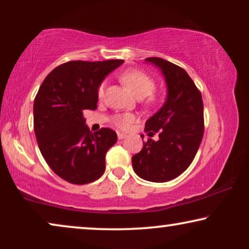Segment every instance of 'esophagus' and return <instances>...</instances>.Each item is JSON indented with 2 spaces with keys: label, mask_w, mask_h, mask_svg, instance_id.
<instances>
[{
  "label": "esophagus",
  "mask_w": 249,
  "mask_h": 249,
  "mask_svg": "<svg viewBox=\"0 0 249 249\" xmlns=\"http://www.w3.org/2000/svg\"><path fill=\"white\" fill-rule=\"evenodd\" d=\"M128 136L125 135V134H121V132H118V138L119 139H124V138H127Z\"/></svg>",
  "instance_id": "34e87169"
}]
</instances>
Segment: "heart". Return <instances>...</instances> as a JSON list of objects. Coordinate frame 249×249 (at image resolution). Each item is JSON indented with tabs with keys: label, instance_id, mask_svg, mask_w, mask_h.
Segmentation results:
<instances>
[{
	"label": "heart",
	"instance_id": "obj_1",
	"mask_svg": "<svg viewBox=\"0 0 249 249\" xmlns=\"http://www.w3.org/2000/svg\"><path fill=\"white\" fill-rule=\"evenodd\" d=\"M120 80L127 86L131 93L136 97L142 99V104L146 107H154L160 103V97L158 94H155V81L152 77H149L147 73H145L142 70H127L121 73ZM97 96H104V84H101L97 88ZM132 122V117L129 114L115 115L113 119V124L119 129H127Z\"/></svg>",
	"mask_w": 249,
	"mask_h": 249
}]
</instances>
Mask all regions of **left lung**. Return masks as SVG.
Returning a JSON list of instances; mask_svg holds the SVG:
<instances>
[{"label":"left lung","instance_id":"obj_1","mask_svg":"<svg viewBox=\"0 0 249 249\" xmlns=\"http://www.w3.org/2000/svg\"><path fill=\"white\" fill-rule=\"evenodd\" d=\"M146 62L162 70L168 98L145 124L149 137L158 134L159 139L144 142L142 151L132 156V168L142 179L165 182L181 175L195 159L204 135L203 100L181 67L160 57H147Z\"/></svg>","mask_w":249,"mask_h":249}]
</instances>
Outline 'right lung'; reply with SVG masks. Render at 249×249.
Segmentation results:
<instances>
[{
  "instance_id": "obj_1",
  "label": "right lung",
  "mask_w": 249,
  "mask_h": 249,
  "mask_svg": "<svg viewBox=\"0 0 249 249\" xmlns=\"http://www.w3.org/2000/svg\"><path fill=\"white\" fill-rule=\"evenodd\" d=\"M124 62L69 61L47 74L34 101V130L52 171L73 185H85L104 173L105 155L117 142L110 128L91 134L85 110H96L97 88Z\"/></svg>"
}]
</instances>
